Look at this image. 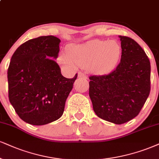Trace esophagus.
I'll use <instances>...</instances> for the list:
<instances>
[{
  "instance_id": "obj_1",
  "label": "esophagus",
  "mask_w": 159,
  "mask_h": 159,
  "mask_svg": "<svg viewBox=\"0 0 159 159\" xmlns=\"http://www.w3.org/2000/svg\"><path fill=\"white\" fill-rule=\"evenodd\" d=\"M78 76L80 78H83V79H87V76L85 75V74L83 73V72H79L78 73Z\"/></svg>"
}]
</instances>
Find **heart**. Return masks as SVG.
<instances>
[{
  "label": "heart",
  "mask_w": 159,
  "mask_h": 159,
  "mask_svg": "<svg viewBox=\"0 0 159 159\" xmlns=\"http://www.w3.org/2000/svg\"><path fill=\"white\" fill-rule=\"evenodd\" d=\"M121 48L116 40H93L82 45H70L60 60L72 68L90 66L94 73L107 74L116 67L120 59Z\"/></svg>",
  "instance_id": "1"
}]
</instances>
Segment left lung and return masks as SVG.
I'll use <instances>...</instances> for the list:
<instances>
[{"label": "left lung", "mask_w": 159, "mask_h": 159, "mask_svg": "<svg viewBox=\"0 0 159 159\" xmlns=\"http://www.w3.org/2000/svg\"><path fill=\"white\" fill-rule=\"evenodd\" d=\"M121 55L114 70L89 76V96L99 118L124 124L140 113L150 92V62L134 40L119 36Z\"/></svg>", "instance_id": "obj_1"}]
</instances>
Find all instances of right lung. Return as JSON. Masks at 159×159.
Here are the masks:
<instances>
[{
  "label": "right lung",
  "instance_id": "obj_1",
  "mask_svg": "<svg viewBox=\"0 0 159 159\" xmlns=\"http://www.w3.org/2000/svg\"><path fill=\"white\" fill-rule=\"evenodd\" d=\"M60 40L41 36L17 48L8 68L9 99L22 120L43 125L60 119L77 74L64 77L52 60L60 51Z\"/></svg>",
  "mask_w": 159,
  "mask_h": 159
}]
</instances>
